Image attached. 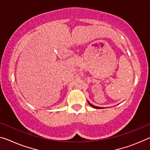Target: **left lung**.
Listing matches in <instances>:
<instances>
[{
    "label": "left lung",
    "mask_w": 150,
    "mask_h": 150,
    "mask_svg": "<svg viewBox=\"0 0 150 150\" xmlns=\"http://www.w3.org/2000/svg\"><path fill=\"white\" fill-rule=\"evenodd\" d=\"M87 103H88V104H89L90 106L92 107L93 108H95V109H102V108H101V107H97V106H95L93 105H92V104L90 103L89 101H87Z\"/></svg>",
    "instance_id": "left-lung-1"
}]
</instances>
